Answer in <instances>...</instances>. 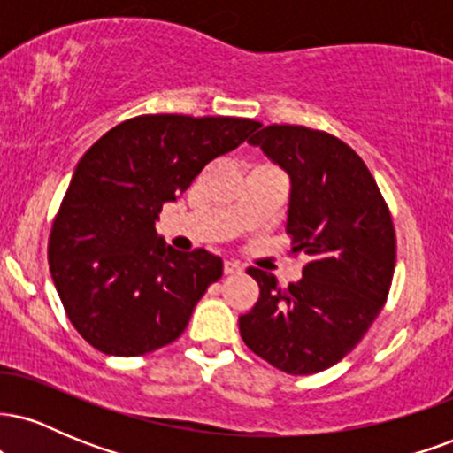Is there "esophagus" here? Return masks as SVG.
Instances as JSON below:
<instances>
[{"label":"esophagus","instance_id":"1","mask_svg":"<svg viewBox=\"0 0 453 453\" xmlns=\"http://www.w3.org/2000/svg\"><path fill=\"white\" fill-rule=\"evenodd\" d=\"M223 273H226V274H241L242 266L238 262H234V259H227V262L223 264Z\"/></svg>","mask_w":453,"mask_h":453}]
</instances>
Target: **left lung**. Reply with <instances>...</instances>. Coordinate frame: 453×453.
Here are the masks:
<instances>
[{"instance_id":"left-lung-1","label":"left lung","mask_w":453,"mask_h":453,"mask_svg":"<svg viewBox=\"0 0 453 453\" xmlns=\"http://www.w3.org/2000/svg\"><path fill=\"white\" fill-rule=\"evenodd\" d=\"M292 179L288 234L309 264L280 288L259 268V298L238 327L244 345L288 375H313L349 353L386 304L396 234L360 155L332 134L268 126L249 140Z\"/></svg>"}]
</instances>
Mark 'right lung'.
<instances>
[{
    "mask_svg": "<svg viewBox=\"0 0 453 453\" xmlns=\"http://www.w3.org/2000/svg\"><path fill=\"white\" fill-rule=\"evenodd\" d=\"M259 127L236 117L140 114L82 155L50 227L49 266L67 319L91 347L132 357L183 334L223 262L204 249L165 247L155 221L209 161Z\"/></svg>",
    "mask_w": 453,
    "mask_h": 453,
    "instance_id": "right-lung-1",
    "label": "right lung"
}]
</instances>
